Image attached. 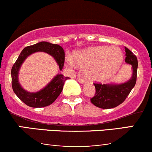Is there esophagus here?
<instances>
[{"label": "esophagus", "instance_id": "esophagus-1", "mask_svg": "<svg viewBox=\"0 0 152 152\" xmlns=\"http://www.w3.org/2000/svg\"><path fill=\"white\" fill-rule=\"evenodd\" d=\"M77 81H78V82H79V83H85V81H86L82 77H78V78H77Z\"/></svg>", "mask_w": 152, "mask_h": 152}]
</instances>
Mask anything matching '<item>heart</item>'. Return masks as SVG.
I'll return each mask as SVG.
<instances>
[{
	"label": "heart",
	"instance_id": "obj_1",
	"mask_svg": "<svg viewBox=\"0 0 152 152\" xmlns=\"http://www.w3.org/2000/svg\"><path fill=\"white\" fill-rule=\"evenodd\" d=\"M75 60L81 67L87 69L86 75L94 81H104L116 74L123 62V53L116 47L109 46H96L78 52ZM67 63L76 67L74 59L69 58Z\"/></svg>",
	"mask_w": 152,
	"mask_h": 152
}]
</instances>
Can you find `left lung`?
Returning a JSON list of instances; mask_svg holds the SVG:
<instances>
[{"label": "left lung", "instance_id": "obj_1", "mask_svg": "<svg viewBox=\"0 0 152 152\" xmlns=\"http://www.w3.org/2000/svg\"><path fill=\"white\" fill-rule=\"evenodd\" d=\"M125 62L132 66V76L125 83L102 84L94 83L96 94L91 99V102L101 109H112L120 105L125 101L137 82L138 61L137 58L129 49L125 47Z\"/></svg>", "mask_w": 152, "mask_h": 152}]
</instances>
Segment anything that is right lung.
I'll return each instance as SVG.
<instances>
[{
  "label": "right lung",
  "instance_id": "1",
  "mask_svg": "<svg viewBox=\"0 0 152 152\" xmlns=\"http://www.w3.org/2000/svg\"><path fill=\"white\" fill-rule=\"evenodd\" d=\"M38 51L46 52L52 56L57 62L61 71L64 67L65 61V52L62 47L58 44L41 41L32 46L26 47L23 49L11 69L12 88L17 96L24 104L34 108L44 107L49 106L55 102L56 99L61 93L64 82L69 78L64 76V75L58 74L44 88L37 92L31 93L23 89L19 83L18 78L20 68L28 56Z\"/></svg>",
  "mask_w": 152,
  "mask_h": 152
}]
</instances>
